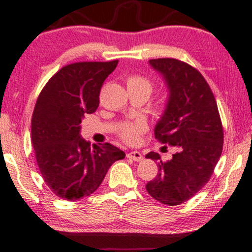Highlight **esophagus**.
Instances as JSON below:
<instances>
[{
	"label": "esophagus",
	"instance_id": "esophagus-1",
	"mask_svg": "<svg viewBox=\"0 0 252 252\" xmlns=\"http://www.w3.org/2000/svg\"><path fill=\"white\" fill-rule=\"evenodd\" d=\"M127 158H129V159L134 160V161H141L142 154L138 151H132V152H129V153H127Z\"/></svg>",
	"mask_w": 252,
	"mask_h": 252
}]
</instances>
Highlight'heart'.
I'll return each instance as SVG.
<instances>
[{"label": "heart", "instance_id": "1", "mask_svg": "<svg viewBox=\"0 0 252 252\" xmlns=\"http://www.w3.org/2000/svg\"><path fill=\"white\" fill-rule=\"evenodd\" d=\"M127 88L144 90L148 94H151L152 90H153V84L144 76L132 74L127 78ZM145 131V123H142V121H128V123H124L123 125H120L118 128V135L120 136L121 140L133 145L140 140V136Z\"/></svg>", "mask_w": 252, "mask_h": 252}]
</instances>
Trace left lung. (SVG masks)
<instances>
[{
    "label": "left lung",
    "mask_w": 252,
    "mask_h": 252,
    "mask_svg": "<svg viewBox=\"0 0 252 252\" xmlns=\"http://www.w3.org/2000/svg\"><path fill=\"white\" fill-rule=\"evenodd\" d=\"M169 89L166 111L155 126V139L175 146L168 161L150 152L158 162L157 176L146 185L152 197L178 206L196 195L212 178L223 150V126L216 99L198 70L175 58L151 60Z\"/></svg>",
    "instance_id": "obj_1"
}]
</instances>
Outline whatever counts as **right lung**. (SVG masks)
Segmentation results:
<instances>
[{
	"mask_svg": "<svg viewBox=\"0 0 252 252\" xmlns=\"http://www.w3.org/2000/svg\"><path fill=\"white\" fill-rule=\"evenodd\" d=\"M118 62L65 65L40 91L31 119V141L42 178L56 196L77 201L97 190L112 163L125 158L116 146L80 138L85 114L99 106L100 89Z\"/></svg>",
	"mask_w": 252,
	"mask_h": 252,
	"instance_id": "add662e5",
	"label": "right lung"
}]
</instances>
